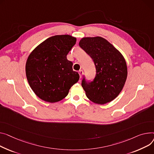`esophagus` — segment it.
<instances>
[{"label":"esophagus","instance_id":"obj_1","mask_svg":"<svg viewBox=\"0 0 154 154\" xmlns=\"http://www.w3.org/2000/svg\"><path fill=\"white\" fill-rule=\"evenodd\" d=\"M79 75H80V78H82V77L83 74H84L83 70H80L79 71Z\"/></svg>","mask_w":154,"mask_h":154}]
</instances>
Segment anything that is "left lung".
<instances>
[{
  "instance_id": "left-lung-1",
  "label": "left lung",
  "mask_w": 154,
  "mask_h": 154,
  "mask_svg": "<svg viewBox=\"0 0 154 154\" xmlns=\"http://www.w3.org/2000/svg\"><path fill=\"white\" fill-rule=\"evenodd\" d=\"M79 46L93 59L96 68L93 81L85 78L82 81L87 98L97 104L109 103L120 94L127 79L128 69L123 56L100 36L82 38Z\"/></svg>"
}]
</instances>
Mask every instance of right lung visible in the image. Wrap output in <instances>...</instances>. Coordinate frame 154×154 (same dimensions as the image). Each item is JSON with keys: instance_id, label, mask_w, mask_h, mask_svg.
I'll use <instances>...</instances> for the list:
<instances>
[{"instance_id": "add662e5", "label": "right lung", "mask_w": 154, "mask_h": 154, "mask_svg": "<svg viewBox=\"0 0 154 154\" xmlns=\"http://www.w3.org/2000/svg\"><path fill=\"white\" fill-rule=\"evenodd\" d=\"M76 43L69 35H56L39 44L29 55L25 66L28 84L42 100L55 103L64 98L79 79L67 55Z\"/></svg>"}]
</instances>
